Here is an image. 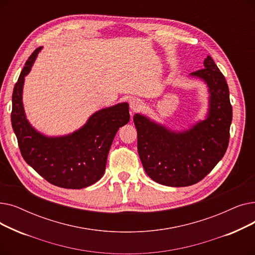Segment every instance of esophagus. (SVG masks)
<instances>
[{
	"label": "esophagus",
	"mask_w": 255,
	"mask_h": 255,
	"mask_svg": "<svg viewBox=\"0 0 255 255\" xmlns=\"http://www.w3.org/2000/svg\"><path fill=\"white\" fill-rule=\"evenodd\" d=\"M142 107H143V103L139 99H132L130 101V110L132 113H137L141 111Z\"/></svg>",
	"instance_id": "1"
}]
</instances>
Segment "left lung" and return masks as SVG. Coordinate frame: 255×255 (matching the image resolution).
<instances>
[{
  "instance_id": "obj_1",
  "label": "left lung",
  "mask_w": 255,
  "mask_h": 255,
  "mask_svg": "<svg viewBox=\"0 0 255 255\" xmlns=\"http://www.w3.org/2000/svg\"><path fill=\"white\" fill-rule=\"evenodd\" d=\"M204 69L190 73L208 87L209 109L205 120L189 129L173 131L140 114L133 117L142 166L153 181L186 187L203 180L224 156L230 141L233 109L225 77L208 56Z\"/></svg>"
}]
</instances>
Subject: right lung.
I'll return each mask as SVG.
<instances>
[{"label": "right lung", "instance_id": "add662e5", "mask_svg": "<svg viewBox=\"0 0 255 255\" xmlns=\"http://www.w3.org/2000/svg\"><path fill=\"white\" fill-rule=\"evenodd\" d=\"M42 47L25 62L12 94L11 124L24 161L50 184L82 189L104 175L107 155L120 127L129 120V104L118 103L94 113L78 130L63 136H47L37 131L25 117L22 103L24 77Z\"/></svg>", "mask_w": 255, "mask_h": 255}]
</instances>
